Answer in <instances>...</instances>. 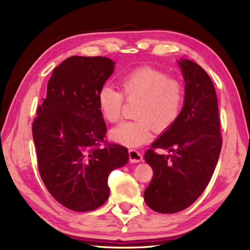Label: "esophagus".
I'll return each instance as SVG.
<instances>
[{"instance_id": "1", "label": "esophagus", "mask_w": 250, "mask_h": 250, "mask_svg": "<svg viewBox=\"0 0 250 250\" xmlns=\"http://www.w3.org/2000/svg\"><path fill=\"white\" fill-rule=\"evenodd\" d=\"M129 160L131 163H141L143 161V155L139 152V151L130 149L129 150Z\"/></svg>"}]
</instances>
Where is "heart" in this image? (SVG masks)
<instances>
[{
	"label": "heart",
	"mask_w": 250,
	"mask_h": 250,
	"mask_svg": "<svg viewBox=\"0 0 250 250\" xmlns=\"http://www.w3.org/2000/svg\"><path fill=\"white\" fill-rule=\"evenodd\" d=\"M120 92L102 86L98 93V106L103 119L117 123L127 101L139 100L134 121H126L110 131V139L127 147H137L151 138V131L164 132L178 120L184 107L185 90L181 83L166 73L143 66L124 74L119 79Z\"/></svg>",
	"instance_id": "1"
}]
</instances>
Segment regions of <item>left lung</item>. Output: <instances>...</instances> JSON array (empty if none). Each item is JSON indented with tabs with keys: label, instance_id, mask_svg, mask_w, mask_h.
Returning a JSON list of instances; mask_svg holds the SVG:
<instances>
[{
	"label": "left lung",
	"instance_id": "8db88e82",
	"mask_svg": "<svg viewBox=\"0 0 250 250\" xmlns=\"http://www.w3.org/2000/svg\"><path fill=\"white\" fill-rule=\"evenodd\" d=\"M177 62L186 82L183 110L144 155L153 170L144 199L162 214L177 213L195 202L209 183L222 147L213 82L192 60ZM157 147L167 148L171 154L158 155Z\"/></svg>",
	"mask_w": 250,
	"mask_h": 250
}]
</instances>
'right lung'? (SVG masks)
<instances>
[{
    "label": "right lung",
    "instance_id": "add662e5",
    "mask_svg": "<svg viewBox=\"0 0 250 250\" xmlns=\"http://www.w3.org/2000/svg\"><path fill=\"white\" fill-rule=\"evenodd\" d=\"M113 66L102 56L63 60L52 73L32 124L43 184L60 204L75 211L104 204L109 173L129 160L127 148L104 140L107 129L98 106V93Z\"/></svg>",
    "mask_w": 250,
    "mask_h": 250
}]
</instances>
